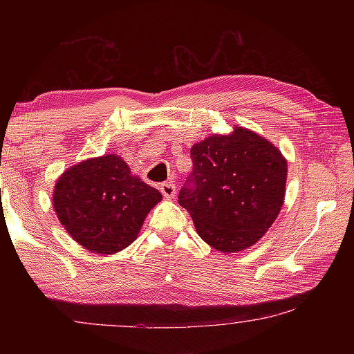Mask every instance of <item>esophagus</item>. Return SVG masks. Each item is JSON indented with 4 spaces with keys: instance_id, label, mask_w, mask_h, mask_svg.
<instances>
[{
    "instance_id": "1",
    "label": "esophagus",
    "mask_w": 354,
    "mask_h": 354,
    "mask_svg": "<svg viewBox=\"0 0 354 354\" xmlns=\"http://www.w3.org/2000/svg\"><path fill=\"white\" fill-rule=\"evenodd\" d=\"M160 194L164 195V198H173L176 195V185L173 183H164L159 185Z\"/></svg>"
}]
</instances>
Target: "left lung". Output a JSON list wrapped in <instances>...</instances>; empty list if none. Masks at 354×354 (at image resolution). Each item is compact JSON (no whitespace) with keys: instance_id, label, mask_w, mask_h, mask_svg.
<instances>
[{"instance_id":"1","label":"left lung","mask_w":354,"mask_h":354,"mask_svg":"<svg viewBox=\"0 0 354 354\" xmlns=\"http://www.w3.org/2000/svg\"><path fill=\"white\" fill-rule=\"evenodd\" d=\"M192 173L178 203L196 232L225 253L254 245L277 220L286 194L287 162L253 131L207 137L190 149Z\"/></svg>"}]
</instances>
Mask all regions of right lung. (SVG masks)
I'll list each match as a JSON object with an SVG mask.
<instances>
[{"instance_id":"add662e5","label":"right lung","mask_w":354,"mask_h":354,"mask_svg":"<svg viewBox=\"0 0 354 354\" xmlns=\"http://www.w3.org/2000/svg\"><path fill=\"white\" fill-rule=\"evenodd\" d=\"M160 198L159 190L131 175L124 160L112 154L73 165L57 179L53 194L68 234L100 254H113L134 242Z\"/></svg>"}]
</instances>
